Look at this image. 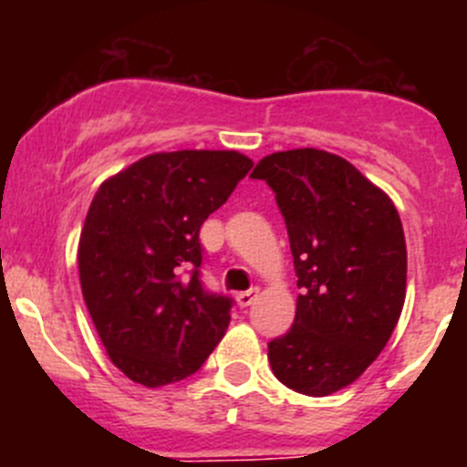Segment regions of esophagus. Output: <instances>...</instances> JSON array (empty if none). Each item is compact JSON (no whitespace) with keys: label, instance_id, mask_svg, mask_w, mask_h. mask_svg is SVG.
<instances>
[{"label":"esophagus","instance_id":"1","mask_svg":"<svg viewBox=\"0 0 467 467\" xmlns=\"http://www.w3.org/2000/svg\"><path fill=\"white\" fill-rule=\"evenodd\" d=\"M256 297H258V288H249V290H244V293L235 295V302H238L240 308H247V306H252L254 299Z\"/></svg>","mask_w":467,"mask_h":467}]
</instances>
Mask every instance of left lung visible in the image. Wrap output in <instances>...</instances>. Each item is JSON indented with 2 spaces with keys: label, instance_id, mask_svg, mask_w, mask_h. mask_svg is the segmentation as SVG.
Here are the masks:
<instances>
[{
  "label": "left lung",
  "instance_id": "1",
  "mask_svg": "<svg viewBox=\"0 0 467 467\" xmlns=\"http://www.w3.org/2000/svg\"><path fill=\"white\" fill-rule=\"evenodd\" d=\"M252 179L275 192L302 290L293 327L267 343L272 372L302 395H331L366 372L400 320V213L352 163L311 147L265 156Z\"/></svg>",
  "mask_w": 467,
  "mask_h": 467
}]
</instances>
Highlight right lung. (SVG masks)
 Here are the masks:
<instances>
[{"label": "right lung", "instance_id": "right-lung-1", "mask_svg": "<svg viewBox=\"0 0 467 467\" xmlns=\"http://www.w3.org/2000/svg\"><path fill=\"white\" fill-rule=\"evenodd\" d=\"M252 161L238 151L151 154L104 182L78 240V276L115 368L147 389L195 375L234 299L202 284L200 229Z\"/></svg>", "mask_w": 467, "mask_h": 467}]
</instances>
